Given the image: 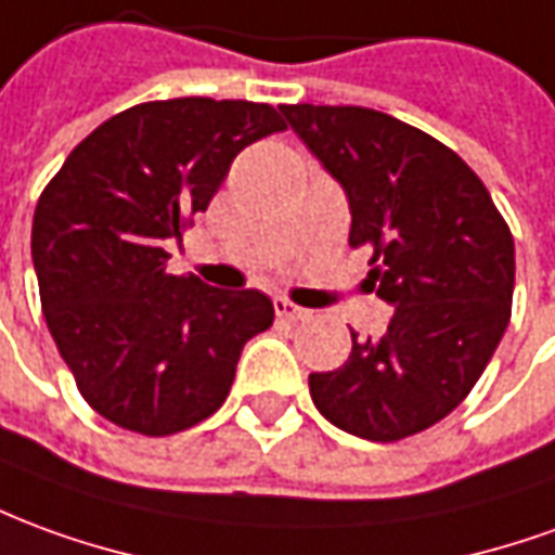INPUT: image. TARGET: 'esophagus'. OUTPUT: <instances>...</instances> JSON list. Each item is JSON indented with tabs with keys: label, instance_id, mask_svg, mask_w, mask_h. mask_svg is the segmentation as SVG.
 <instances>
[{
	"label": "esophagus",
	"instance_id": "34e87169",
	"mask_svg": "<svg viewBox=\"0 0 555 555\" xmlns=\"http://www.w3.org/2000/svg\"><path fill=\"white\" fill-rule=\"evenodd\" d=\"M273 306H276V315L282 318V321H304V318H309V309L291 304L285 297H276V304Z\"/></svg>",
	"mask_w": 555,
	"mask_h": 555
}]
</instances>
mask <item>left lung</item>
Masks as SVG:
<instances>
[{"mask_svg": "<svg viewBox=\"0 0 555 555\" xmlns=\"http://www.w3.org/2000/svg\"><path fill=\"white\" fill-rule=\"evenodd\" d=\"M312 156L343 185L348 243L370 246L375 294L393 306L385 336L360 339L309 393L333 426L399 441L468 397L511 321L514 237L487 185L426 131L372 107L282 104Z\"/></svg>", "mask_w": 555, "mask_h": 555, "instance_id": "obj_1", "label": "left lung"}]
</instances>
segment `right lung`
<instances>
[{
	"instance_id": "obj_1",
	"label": "right lung",
	"mask_w": 555,
	"mask_h": 555,
	"mask_svg": "<svg viewBox=\"0 0 555 555\" xmlns=\"http://www.w3.org/2000/svg\"><path fill=\"white\" fill-rule=\"evenodd\" d=\"M282 129L258 102L134 104L77 143L38 197L33 264L50 336L111 424L173 436L207 421L243 345L273 324L261 291L170 276L165 246L210 207L240 150Z\"/></svg>"
}]
</instances>
